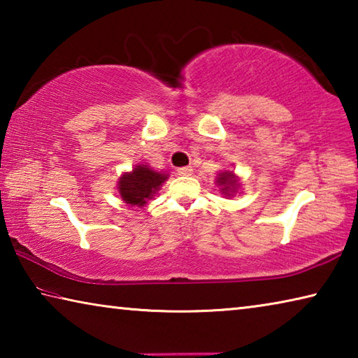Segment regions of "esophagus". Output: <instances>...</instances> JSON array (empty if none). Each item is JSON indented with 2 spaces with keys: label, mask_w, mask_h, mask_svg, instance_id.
Returning a JSON list of instances; mask_svg holds the SVG:
<instances>
[{
  "label": "esophagus",
  "mask_w": 358,
  "mask_h": 358,
  "mask_svg": "<svg viewBox=\"0 0 358 358\" xmlns=\"http://www.w3.org/2000/svg\"><path fill=\"white\" fill-rule=\"evenodd\" d=\"M177 173L178 175H191L192 173V167L191 166H186V167H180V169H177Z\"/></svg>",
  "instance_id": "esophagus-1"
}]
</instances>
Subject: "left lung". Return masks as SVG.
I'll return each mask as SVG.
<instances>
[{
    "label": "left lung",
    "instance_id": "1",
    "mask_svg": "<svg viewBox=\"0 0 358 358\" xmlns=\"http://www.w3.org/2000/svg\"><path fill=\"white\" fill-rule=\"evenodd\" d=\"M216 185L221 189V194L224 197H234L238 192L241 181L238 175H235L232 171H222L217 173Z\"/></svg>",
    "mask_w": 358,
    "mask_h": 358
}]
</instances>
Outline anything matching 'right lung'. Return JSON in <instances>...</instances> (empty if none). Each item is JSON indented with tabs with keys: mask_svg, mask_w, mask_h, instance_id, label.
<instances>
[{
	"mask_svg": "<svg viewBox=\"0 0 358 358\" xmlns=\"http://www.w3.org/2000/svg\"><path fill=\"white\" fill-rule=\"evenodd\" d=\"M169 173L157 172L148 164H137L132 171L123 172L118 178L120 197L131 207H143L161 189Z\"/></svg>",
	"mask_w": 358,
	"mask_h": 358,
	"instance_id": "add662e5",
	"label": "right lung"
}]
</instances>
